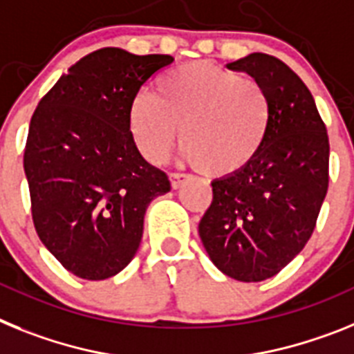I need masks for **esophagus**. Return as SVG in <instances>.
I'll return each mask as SVG.
<instances>
[{"mask_svg":"<svg viewBox=\"0 0 354 354\" xmlns=\"http://www.w3.org/2000/svg\"><path fill=\"white\" fill-rule=\"evenodd\" d=\"M169 180H171V187L176 190V189H181V187L185 185L187 181H189V174L171 173V174H169Z\"/></svg>","mask_w":354,"mask_h":354,"instance_id":"obj_1","label":"esophagus"}]
</instances>
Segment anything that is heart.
Instances as JSON below:
<instances>
[{"mask_svg":"<svg viewBox=\"0 0 354 354\" xmlns=\"http://www.w3.org/2000/svg\"><path fill=\"white\" fill-rule=\"evenodd\" d=\"M272 124L269 94L257 80L207 62L181 64L155 82V97H135L128 126L151 164H164L178 144L199 173L233 178L266 147Z\"/></svg>","mask_w":354,"mask_h":354,"instance_id":"1","label":"heart"}]
</instances>
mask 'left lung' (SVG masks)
Returning a JSON list of instances; mask_svg holds the SVG:
<instances>
[{"instance_id":"1","label":"left lung","mask_w":354,"mask_h":354,"mask_svg":"<svg viewBox=\"0 0 354 354\" xmlns=\"http://www.w3.org/2000/svg\"><path fill=\"white\" fill-rule=\"evenodd\" d=\"M228 69L266 88L272 124L250 169L212 181L199 236L217 269L250 283L278 274L312 236L330 181V140L308 87L279 58L251 53Z\"/></svg>"}]
</instances>
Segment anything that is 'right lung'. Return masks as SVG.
<instances>
[{
  "instance_id": "right-lung-1",
  "label": "right lung",
  "mask_w": 354,
  "mask_h": 354,
  "mask_svg": "<svg viewBox=\"0 0 354 354\" xmlns=\"http://www.w3.org/2000/svg\"><path fill=\"white\" fill-rule=\"evenodd\" d=\"M169 55L103 48L71 66L39 101L24 147L32 219L49 253L78 278L106 279L131 262L147 205L171 190L128 126L140 88Z\"/></svg>"
}]
</instances>
